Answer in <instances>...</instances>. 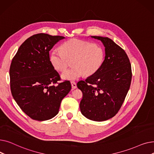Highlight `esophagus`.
Returning <instances> with one entry per match:
<instances>
[{
  "mask_svg": "<svg viewBox=\"0 0 154 154\" xmlns=\"http://www.w3.org/2000/svg\"><path fill=\"white\" fill-rule=\"evenodd\" d=\"M70 83H71L72 88H73V89H75V88H77V84H76V83H75V82H74V81H72Z\"/></svg>",
  "mask_w": 154,
  "mask_h": 154,
  "instance_id": "esophagus-1",
  "label": "esophagus"
}]
</instances>
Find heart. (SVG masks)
I'll return each instance as SVG.
<instances>
[{
    "mask_svg": "<svg viewBox=\"0 0 154 154\" xmlns=\"http://www.w3.org/2000/svg\"><path fill=\"white\" fill-rule=\"evenodd\" d=\"M105 51L98 44H91L85 40L72 38L64 42L60 50H54L50 54V61L55 69L66 70L70 64L73 67L63 72V79L73 80L84 74L90 76L97 71L103 62Z\"/></svg>",
    "mask_w": 154,
    "mask_h": 154,
    "instance_id": "heart-1",
    "label": "heart"
}]
</instances>
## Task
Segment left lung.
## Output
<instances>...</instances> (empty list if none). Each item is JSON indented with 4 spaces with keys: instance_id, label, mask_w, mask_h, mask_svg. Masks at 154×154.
Instances as JSON below:
<instances>
[{
    "instance_id": "8db88e82",
    "label": "left lung",
    "mask_w": 154,
    "mask_h": 154,
    "mask_svg": "<svg viewBox=\"0 0 154 154\" xmlns=\"http://www.w3.org/2000/svg\"><path fill=\"white\" fill-rule=\"evenodd\" d=\"M105 47V59L100 68L77 85L82 92L80 102L82 114L102 122L116 115L131 86L132 70L125 52L108 37L91 36Z\"/></svg>"
}]
</instances>
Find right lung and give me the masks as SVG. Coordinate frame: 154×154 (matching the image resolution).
<instances>
[{
  "label": "right lung",
  "instance_id": "obj_1",
  "mask_svg": "<svg viewBox=\"0 0 154 154\" xmlns=\"http://www.w3.org/2000/svg\"><path fill=\"white\" fill-rule=\"evenodd\" d=\"M64 38L42 33L32 35L22 43L12 60V95L22 111L34 120L55 117L71 89L68 80L56 85L60 75L50 61L49 51Z\"/></svg>",
  "mask_w": 154,
  "mask_h": 154
}]
</instances>
